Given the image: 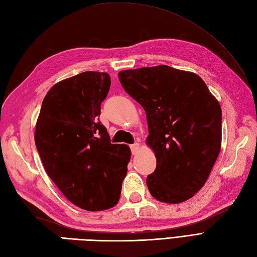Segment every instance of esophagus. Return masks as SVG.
Returning a JSON list of instances; mask_svg holds the SVG:
<instances>
[{"label":"esophagus","mask_w":257,"mask_h":257,"mask_svg":"<svg viewBox=\"0 0 257 257\" xmlns=\"http://www.w3.org/2000/svg\"><path fill=\"white\" fill-rule=\"evenodd\" d=\"M139 148H140V145H139L138 143H135V144H133L132 146H130V149H132L133 155H136V154H137L138 150H139Z\"/></svg>","instance_id":"34e87169"}]
</instances>
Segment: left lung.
<instances>
[{
	"instance_id": "left-lung-1",
	"label": "left lung",
	"mask_w": 257,
	"mask_h": 257,
	"mask_svg": "<svg viewBox=\"0 0 257 257\" xmlns=\"http://www.w3.org/2000/svg\"><path fill=\"white\" fill-rule=\"evenodd\" d=\"M123 89L145 109L157 168L147 177L151 195L181 203L206 182L222 143V111L194 73L167 65L119 72Z\"/></svg>"
}]
</instances>
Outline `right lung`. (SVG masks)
Masks as SVG:
<instances>
[{"mask_svg": "<svg viewBox=\"0 0 257 257\" xmlns=\"http://www.w3.org/2000/svg\"><path fill=\"white\" fill-rule=\"evenodd\" d=\"M110 88L107 73L84 72L48 90L35 128L46 173L80 209L102 211L119 201L130 161L129 147L110 143L99 120Z\"/></svg>", "mask_w": 257, "mask_h": 257, "instance_id": "add662e5", "label": "right lung"}]
</instances>
